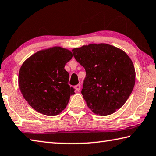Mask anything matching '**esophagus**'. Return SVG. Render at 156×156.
<instances>
[{"mask_svg":"<svg viewBox=\"0 0 156 156\" xmlns=\"http://www.w3.org/2000/svg\"><path fill=\"white\" fill-rule=\"evenodd\" d=\"M75 90L77 92H79L80 90V89H81V85L80 84H78V85H76V86H75Z\"/></svg>","mask_w":156,"mask_h":156,"instance_id":"esophagus-1","label":"esophagus"}]
</instances>
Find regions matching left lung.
Returning a JSON list of instances; mask_svg holds the SVG:
<instances>
[{
    "label": "left lung",
    "instance_id": "8db88e82",
    "mask_svg": "<svg viewBox=\"0 0 156 156\" xmlns=\"http://www.w3.org/2000/svg\"><path fill=\"white\" fill-rule=\"evenodd\" d=\"M72 51L86 70L81 94L92 112L105 116L121 108L136 80L134 66L127 54L105 43L90 44Z\"/></svg>",
    "mask_w": 156,
    "mask_h": 156
}]
</instances>
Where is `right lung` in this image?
Listing matches in <instances>:
<instances>
[{
	"instance_id": "add662e5",
	"label": "right lung",
	"mask_w": 156,
	"mask_h": 156,
	"mask_svg": "<svg viewBox=\"0 0 156 156\" xmlns=\"http://www.w3.org/2000/svg\"><path fill=\"white\" fill-rule=\"evenodd\" d=\"M73 53L61 46L42 49L23 62L18 74V86L29 104L46 116L58 115L68 103L75 90L68 85L65 65Z\"/></svg>"
}]
</instances>
